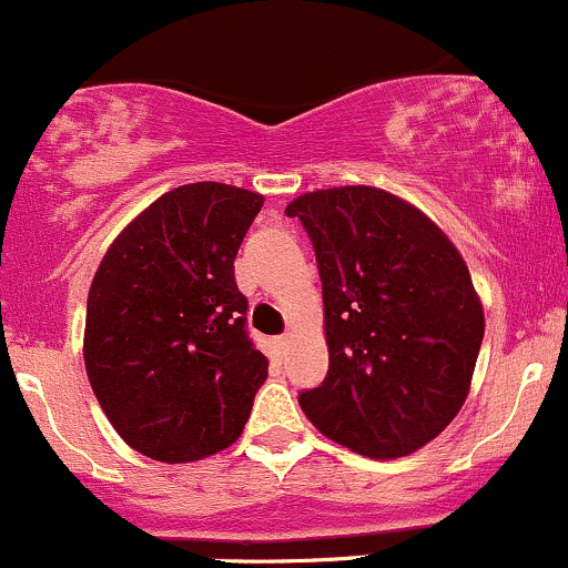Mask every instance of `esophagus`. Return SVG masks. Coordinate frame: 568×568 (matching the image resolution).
I'll return each mask as SVG.
<instances>
[{"label": "esophagus", "mask_w": 568, "mask_h": 568, "mask_svg": "<svg viewBox=\"0 0 568 568\" xmlns=\"http://www.w3.org/2000/svg\"><path fill=\"white\" fill-rule=\"evenodd\" d=\"M277 345H280V351H285V347H288V336H277Z\"/></svg>", "instance_id": "obj_1"}]
</instances>
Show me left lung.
<instances>
[{"instance_id":"obj_1","label":"left lung","mask_w":568,"mask_h":568,"mask_svg":"<svg viewBox=\"0 0 568 568\" xmlns=\"http://www.w3.org/2000/svg\"><path fill=\"white\" fill-rule=\"evenodd\" d=\"M313 242L328 372L298 404L366 458L409 456L464 407L485 317L450 240L413 204L369 185L304 193L285 207Z\"/></svg>"}]
</instances>
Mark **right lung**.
<instances>
[{"label": "right lung", "instance_id": "obj_1", "mask_svg": "<svg viewBox=\"0 0 568 568\" xmlns=\"http://www.w3.org/2000/svg\"><path fill=\"white\" fill-rule=\"evenodd\" d=\"M261 204L234 185H180L134 217L99 264L85 372L115 432L142 456H213L251 417L270 364L247 334L234 258Z\"/></svg>", "mask_w": 568, "mask_h": 568}]
</instances>
